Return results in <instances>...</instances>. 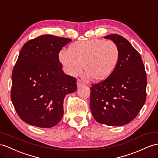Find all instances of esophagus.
<instances>
[{"mask_svg":"<svg viewBox=\"0 0 158 158\" xmlns=\"http://www.w3.org/2000/svg\"><path fill=\"white\" fill-rule=\"evenodd\" d=\"M83 84H83V82L81 81V80H80V79L77 80V86H78V87H80V86H82Z\"/></svg>","mask_w":158,"mask_h":158,"instance_id":"esophagus-1","label":"esophagus"}]
</instances>
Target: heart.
Masks as SVG:
<instances>
[{
    "label": "heart",
    "mask_w": 158,
    "mask_h": 158,
    "mask_svg": "<svg viewBox=\"0 0 158 158\" xmlns=\"http://www.w3.org/2000/svg\"><path fill=\"white\" fill-rule=\"evenodd\" d=\"M60 60L65 70L70 76H76L84 67L88 78L103 80L112 74L116 68L119 49L112 40H90L72 44L68 50L60 53Z\"/></svg>",
    "instance_id": "b5f03b06"
}]
</instances>
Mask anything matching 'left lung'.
Returning a JSON list of instances; mask_svg holds the SVG:
<instances>
[{"mask_svg":"<svg viewBox=\"0 0 158 158\" xmlns=\"http://www.w3.org/2000/svg\"><path fill=\"white\" fill-rule=\"evenodd\" d=\"M104 37L116 43L119 58L109 78L92 85L90 110L100 123L122 126L133 121L144 105L147 76L139 53L125 38L117 34Z\"/></svg>","mask_w":158,"mask_h":158,"instance_id":"1","label":"left lung"}]
</instances>
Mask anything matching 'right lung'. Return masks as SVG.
Here are the masks:
<instances>
[{"label": "right lung", "mask_w": 158, "mask_h": 158, "mask_svg": "<svg viewBox=\"0 0 158 158\" xmlns=\"http://www.w3.org/2000/svg\"><path fill=\"white\" fill-rule=\"evenodd\" d=\"M71 39L43 35L23 46L12 72L10 98L27 124L56 125L64 114V99L76 90V79L65 74L59 53Z\"/></svg>", "instance_id": "obj_1"}]
</instances>
